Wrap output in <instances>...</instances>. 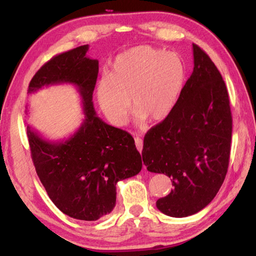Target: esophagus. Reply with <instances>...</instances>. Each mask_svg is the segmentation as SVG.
I'll return each mask as SVG.
<instances>
[{"mask_svg":"<svg viewBox=\"0 0 256 256\" xmlns=\"http://www.w3.org/2000/svg\"><path fill=\"white\" fill-rule=\"evenodd\" d=\"M134 141H136V149L140 151H142V148H144V141H142V138L140 136H136L134 138ZM146 167V166H144Z\"/></svg>","mask_w":256,"mask_h":256,"instance_id":"34e87169","label":"esophagus"}]
</instances>
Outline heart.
<instances>
[{"mask_svg":"<svg viewBox=\"0 0 256 256\" xmlns=\"http://www.w3.org/2000/svg\"><path fill=\"white\" fill-rule=\"evenodd\" d=\"M184 81L185 66L178 54L148 45L136 46L120 54L112 74L99 80L98 104L114 126L126 122L131 104L138 125L148 118L160 122L174 110Z\"/></svg>","mask_w":256,"mask_h":256,"instance_id":"obj_1","label":"heart"}]
</instances>
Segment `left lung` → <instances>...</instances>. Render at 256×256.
<instances>
[{
	"mask_svg": "<svg viewBox=\"0 0 256 256\" xmlns=\"http://www.w3.org/2000/svg\"><path fill=\"white\" fill-rule=\"evenodd\" d=\"M194 68L174 110L146 132L142 159L151 172L166 174L174 188L156 202L162 214L183 218L214 200L227 174L232 120L218 68L193 44Z\"/></svg>",
	"mask_w": 256,
	"mask_h": 256,
	"instance_id": "8db88e82",
	"label": "left lung"
}]
</instances>
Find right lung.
I'll return each mask as SVG.
<instances>
[{
  "mask_svg": "<svg viewBox=\"0 0 256 256\" xmlns=\"http://www.w3.org/2000/svg\"><path fill=\"white\" fill-rule=\"evenodd\" d=\"M89 45L54 56L30 81L28 94L44 86L68 84L81 98L84 120L63 140H48L27 126L32 158L47 194L71 218L94 222L110 214L116 204L118 182L141 172V154L134 138L98 118L92 94L98 60L86 56Z\"/></svg>",
  "mask_w": 256,
  "mask_h": 256,
  "instance_id": "obj_1",
  "label": "right lung"
}]
</instances>
